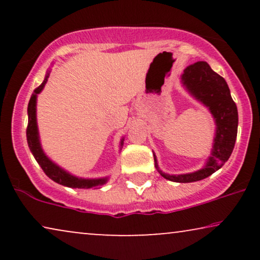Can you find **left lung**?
Wrapping results in <instances>:
<instances>
[{
  "instance_id": "1",
  "label": "left lung",
  "mask_w": 260,
  "mask_h": 260,
  "mask_svg": "<svg viewBox=\"0 0 260 260\" xmlns=\"http://www.w3.org/2000/svg\"><path fill=\"white\" fill-rule=\"evenodd\" d=\"M181 84L195 101L208 109L214 119L215 134L211 155L201 169L179 175L163 173L159 169L155 154L154 159L156 169L166 180L189 183L211 176L230 158L238 133V110L231 97L226 80L215 73L206 61H198L184 69L181 74Z\"/></svg>"
}]
</instances>
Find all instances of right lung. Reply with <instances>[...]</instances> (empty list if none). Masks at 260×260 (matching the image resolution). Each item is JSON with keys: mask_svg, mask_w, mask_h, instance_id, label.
Listing matches in <instances>:
<instances>
[{"mask_svg": "<svg viewBox=\"0 0 260 260\" xmlns=\"http://www.w3.org/2000/svg\"><path fill=\"white\" fill-rule=\"evenodd\" d=\"M49 73L51 71H47L45 79L42 84L38 88H35L33 94L28 103V126H27V142L31 154L34 158L37 159L39 166L41 167L46 175L54 182L61 184V186L70 187V188H80V189H90V188H99L109 181V176L106 177H97V179H84V177H78L76 175L67 172L61 167L53 162L51 158L46 155L44 149L41 147L40 136H39V127L37 120V101L38 94L44 90L46 83H47ZM124 137L120 140V147H123Z\"/></svg>", "mask_w": 260, "mask_h": 260, "instance_id": "right-lung-1", "label": "right lung"}]
</instances>
